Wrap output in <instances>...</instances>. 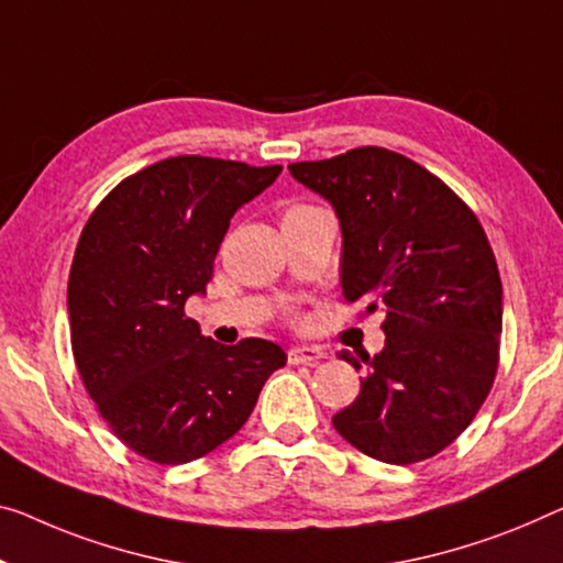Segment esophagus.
Returning <instances> with one entry per match:
<instances>
[{"instance_id":"34e87169","label":"esophagus","mask_w":563,"mask_h":563,"mask_svg":"<svg viewBox=\"0 0 563 563\" xmlns=\"http://www.w3.org/2000/svg\"><path fill=\"white\" fill-rule=\"evenodd\" d=\"M322 357H327V352L322 347H311V344H297L287 352L289 365H314Z\"/></svg>"}]
</instances>
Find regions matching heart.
Instances as JSON below:
<instances>
[{"mask_svg": "<svg viewBox=\"0 0 563 563\" xmlns=\"http://www.w3.org/2000/svg\"><path fill=\"white\" fill-rule=\"evenodd\" d=\"M301 209H309L307 203H291L289 209H287V213H294V211H301Z\"/></svg>", "mask_w": 563, "mask_h": 563, "instance_id": "b5f03b06", "label": "heart"}]
</instances>
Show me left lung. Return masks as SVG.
<instances>
[{
  "mask_svg": "<svg viewBox=\"0 0 563 563\" xmlns=\"http://www.w3.org/2000/svg\"><path fill=\"white\" fill-rule=\"evenodd\" d=\"M289 170L340 216L344 301L385 314V347L360 357L367 377L334 430L383 463L438 455L471 426L498 369L504 287L486 231L451 186L377 145Z\"/></svg>",
  "mask_w": 563,
  "mask_h": 563,
  "instance_id": "obj_1",
  "label": "left lung"
}]
</instances>
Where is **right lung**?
<instances>
[{"label":"right lung","mask_w":563,"mask_h":563,"mask_svg":"<svg viewBox=\"0 0 563 563\" xmlns=\"http://www.w3.org/2000/svg\"><path fill=\"white\" fill-rule=\"evenodd\" d=\"M279 173L176 155L120 180L85 223L67 282L75 365L112 435L145 461L191 463L227 443L287 365L279 344L227 347L186 317L231 216Z\"/></svg>","instance_id":"right-lung-1"}]
</instances>
